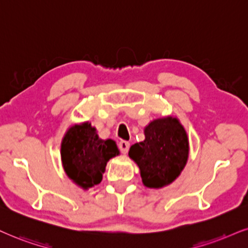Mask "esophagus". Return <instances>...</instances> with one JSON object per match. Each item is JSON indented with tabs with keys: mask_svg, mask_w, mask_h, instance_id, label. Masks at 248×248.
Instances as JSON below:
<instances>
[{
	"mask_svg": "<svg viewBox=\"0 0 248 248\" xmlns=\"http://www.w3.org/2000/svg\"><path fill=\"white\" fill-rule=\"evenodd\" d=\"M118 148L123 154H126L130 149V142L129 141H125V140H122V141L118 142Z\"/></svg>",
	"mask_w": 248,
	"mask_h": 248,
	"instance_id": "1",
	"label": "esophagus"
}]
</instances>
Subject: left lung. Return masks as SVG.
Listing matches in <instances>:
<instances>
[{
	"label": "left lung",
	"mask_w": 248,
	"mask_h": 248,
	"mask_svg": "<svg viewBox=\"0 0 248 248\" xmlns=\"http://www.w3.org/2000/svg\"><path fill=\"white\" fill-rule=\"evenodd\" d=\"M146 139L131 146L129 155L139 166L147 187L169 185L184 169L188 140L184 127L172 117L153 121L145 129Z\"/></svg>",
	"instance_id": "left-lung-1"
}]
</instances>
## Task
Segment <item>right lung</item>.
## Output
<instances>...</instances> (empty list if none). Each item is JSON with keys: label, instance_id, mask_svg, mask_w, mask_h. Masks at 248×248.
<instances>
[{"label": "right lung", "instance_id": "right-lung-1", "mask_svg": "<svg viewBox=\"0 0 248 248\" xmlns=\"http://www.w3.org/2000/svg\"><path fill=\"white\" fill-rule=\"evenodd\" d=\"M61 152L66 175L84 188L101 183L107 162L119 153L114 140L100 139L88 123L66 132Z\"/></svg>", "mask_w": 248, "mask_h": 248}]
</instances>
